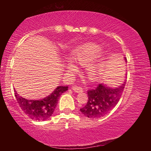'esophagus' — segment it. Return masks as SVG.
Instances as JSON below:
<instances>
[{"instance_id": "obj_1", "label": "esophagus", "mask_w": 151, "mask_h": 151, "mask_svg": "<svg viewBox=\"0 0 151 151\" xmlns=\"http://www.w3.org/2000/svg\"><path fill=\"white\" fill-rule=\"evenodd\" d=\"M73 90L76 93H81L82 92H83V89L81 86H73L72 87Z\"/></svg>"}]
</instances>
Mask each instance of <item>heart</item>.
<instances>
[{
    "label": "heart",
    "instance_id": "1",
    "mask_svg": "<svg viewBox=\"0 0 151 151\" xmlns=\"http://www.w3.org/2000/svg\"><path fill=\"white\" fill-rule=\"evenodd\" d=\"M100 52V47L95 45H90L83 47L74 53V58L76 62L81 65H87L86 73L91 80H97L102 74L101 64L96 60H94L99 55ZM66 66L70 73L76 72L78 70L76 64L71 59H67Z\"/></svg>",
    "mask_w": 151,
    "mask_h": 151
}]
</instances>
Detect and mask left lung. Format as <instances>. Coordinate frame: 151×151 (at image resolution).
I'll return each instance as SVG.
<instances>
[{
    "instance_id": "1",
    "label": "left lung",
    "mask_w": 151,
    "mask_h": 151,
    "mask_svg": "<svg viewBox=\"0 0 151 151\" xmlns=\"http://www.w3.org/2000/svg\"><path fill=\"white\" fill-rule=\"evenodd\" d=\"M127 63V58L124 57ZM124 84L117 88H111L99 84L95 89L88 90V102L80 109L85 116L96 119L103 116L118 103L124 88Z\"/></svg>"
}]
</instances>
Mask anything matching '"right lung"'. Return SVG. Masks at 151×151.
<instances>
[{
  "label": "right lung",
  "instance_id": "right-lung-1",
  "mask_svg": "<svg viewBox=\"0 0 151 151\" xmlns=\"http://www.w3.org/2000/svg\"><path fill=\"white\" fill-rule=\"evenodd\" d=\"M68 90V86H58L50 95L40 100H29L19 96L14 90L15 96L24 113L35 121H46L52 116L61 94Z\"/></svg>",
  "mask_w": 151,
  "mask_h": 151
}]
</instances>
